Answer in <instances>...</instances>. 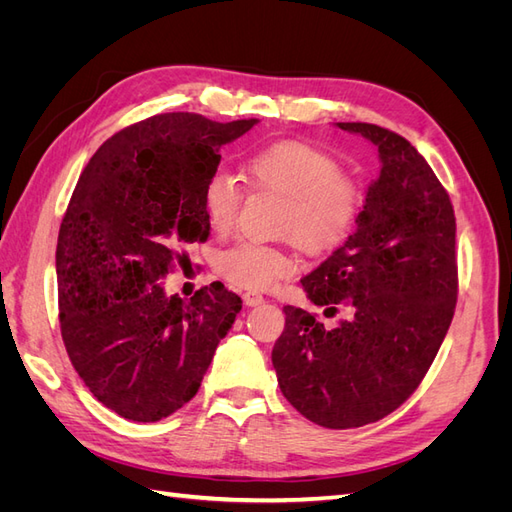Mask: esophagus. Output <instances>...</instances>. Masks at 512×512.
<instances>
[{"instance_id": "34e87169", "label": "esophagus", "mask_w": 512, "mask_h": 512, "mask_svg": "<svg viewBox=\"0 0 512 512\" xmlns=\"http://www.w3.org/2000/svg\"><path fill=\"white\" fill-rule=\"evenodd\" d=\"M262 301H265V297H262V294H258V292H245V294H243V303H245L247 307L260 305Z\"/></svg>"}]
</instances>
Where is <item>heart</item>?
<instances>
[{"label":"heart","instance_id":"1","mask_svg":"<svg viewBox=\"0 0 512 512\" xmlns=\"http://www.w3.org/2000/svg\"><path fill=\"white\" fill-rule=\"evenodd\" d=\"M243 170L256 188L284 196L277 232L290 237L309 256L331 254L354 232L363 207L359 183L342 173L333 153L312 143L284 138L250 151ZM207 222L228 232L237 220L241 188L226 170L213 173L203 188ZM218 271L239 290H269L297 271L284 247L241 241L218 258Z\"/></svg>","mask_w":512,"mask_h":512}]
</instances>
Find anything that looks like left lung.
I'll return each mask as SVG.
<instances>
[{
	"mask_svg": "<svg viewBox=\"0 0 512 512\" xmlns=\"http://www.w3.org/2000/svg\"><path fill=\"white\" fill-rule=\"evenodd\" d=\"M378 147L356 230L305 275L307 297L335 316L324 327L286 305L273 367L290 404L329 429L376 423L418 389L455 314V211L444 185L404 136L374 123H337Z\"/></svg>",
	"mask_w": 512,
	"mask_h": 512,
	"instance_id": "8db88e82",
	"label": "left lung"
}]
</instances>
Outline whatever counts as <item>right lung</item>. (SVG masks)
<instances>
[{
    "label": "right lung",
    "mask_w": 512,
    "mask_h": 512,
    "mask_svg": "<svg viewBox=\"0 0 512 512\" xmlns=\"http://www.w3.org/2000/svg\"><path fill=\"white\" fill-rule=\"evenodd\" d=\"M256 121L153 115L108 138L76 183L55 254L61 339L87 389L123 418L153 423L188 404L241 312L224 284L183 301L160 277L207 241L205 183L222 145Z\"/></svg>",
    "instance_id": "obj_1"
}]
</instances>
